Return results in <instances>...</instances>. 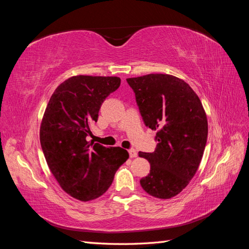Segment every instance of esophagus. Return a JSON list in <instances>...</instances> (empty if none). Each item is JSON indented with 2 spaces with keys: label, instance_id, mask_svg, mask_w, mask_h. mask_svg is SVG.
<instances>
[{
  "label": "esophagus",
  "instance_id": "1",
  "mask_svg": "<svg viewBox=\"0 0 249 249\" xmlns=\"http://www.w3.org/2000/svg\"><path fill=\"white\" fill-rule=\"evenodd\" d=\"M128 153H129V156H130L131 158L137 157V155H138V153H137V151L134 150V149H130V150L128 151Z\"/></svg>",
  "mask_w": 249,
  "mask_h": 249
}]
</instances>
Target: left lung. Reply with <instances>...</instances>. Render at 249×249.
Segmentation results:
<instances>
[{"label": "left lung", "mask_w": 249, "mask_h": 249, "mask_svg": "<svg viewBox=\"0 0 249 249\" xmlns=\"http://www.w3.org/2000/svg\"><path fill=\"white\" fill-rule=\"evenodd\" d=\"M147 127L157 130L153 153L139 152L151 163L140 179L145 192L170 199L187 186L198 170L208 139V120L198 95L188 84L171 75L126 79Z\"/></svg>", "instance_id": "8db88e82"}]
</instances>
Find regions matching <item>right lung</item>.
<instances>
[{
	"label": "right lung",
	"instance_id": "obj_1",
	"mask_svg": "<svg viewBox=\"0 0 249 249\" xmlns=\"http://www.w3.org/2000/svg\"><path fill=\"white\" fill-rule=\"evenodd\" d=\"M119 77L73 76L52 94L41 121L39 139L46 161L62 189L80 201L104 195L128 152L89 142L104 100L118 89Z\"/></svg>",
	"mask_w": 249,
	"mask_h": 249
}]
</instances>
